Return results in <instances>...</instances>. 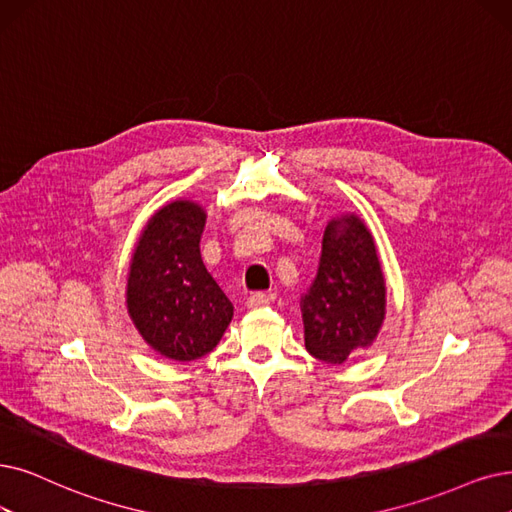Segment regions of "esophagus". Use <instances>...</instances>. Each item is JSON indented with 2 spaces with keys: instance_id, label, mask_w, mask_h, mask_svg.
Segmentation results:
<instances>
[{
  "instance_id": "obj_1",
  "label": "esophagus",
  "mask_w": 512,
  "mask_h": 512,
  "mask_svg": "<svg viewBox=\"0 0 512 512\" xmlns=\"http://www.w3.org/2000/svg\"><path fill=\"white\" fill-rule=\"evenodd\" d=\"M269 294H264V292H254V294H250V298H248V309H260V306H267L269 304Z\"/></svg>"
}]
</instances>
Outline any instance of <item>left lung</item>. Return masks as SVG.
<instances>
[{"label": "left lung", "instance_id": "1", "mask_svg": "<svg viewBox=\"0 0 512 512\" xmlns=\"http://www.w3.org/2000/svg\"><path fill=\"white\" fill-rule=\"evenodd\" d=\"M384 275L372 233L357 216L325 227L315 281L300 298L304 346L340 365L378 336L386 306Z\"/></svg>", "mask_w": 512, "mask_h": 512}]
</instances>
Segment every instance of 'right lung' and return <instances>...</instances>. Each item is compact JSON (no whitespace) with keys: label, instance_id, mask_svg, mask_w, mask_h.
<instances>
[{"label":"right lung","instance_id":"right-lung-1","mask_svg":"<svg viewBox=\"0 0 512 512\" xmlns=\"http://www.w3.org/2000/svg\"><path fill=\"white\" fill-rule=\"evenodd\" d=\"M206 212L193 201L163 206L142 231L130 264L128 313L140 336L174 361L214 351L233 304L201 260Z\"/></svg>","mask_w":512,"mask_h":512}]
</instances>
